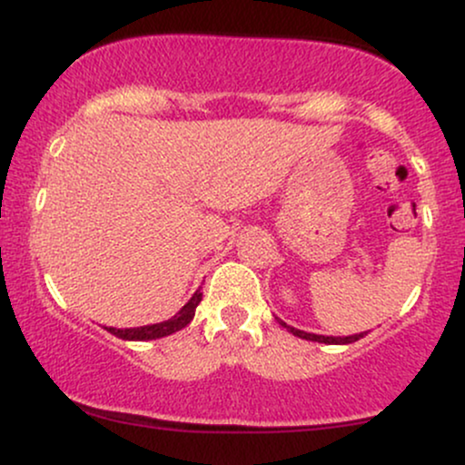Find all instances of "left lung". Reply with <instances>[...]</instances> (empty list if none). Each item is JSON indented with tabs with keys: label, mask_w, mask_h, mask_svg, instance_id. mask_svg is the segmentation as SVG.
I'll list each match as a JSON object with an SVG mask.
<instances>
[{
	"label": "left lung",
	"mask_w": 465,
	"mask_h": 465,
	"mask_svg": "<svg viewBox=\"0 0 465 465\" xmlns=\"http://www.w3.org/2000/svg\"><path fill=\"white\" fill-rule=\"evenodd\" d=\"M280 325H284L291 334L300 336V339H306V341H317V343H325V345H348V343H354V341H359L365 336L367 332H361V334H351V336H323V334H312V332H303V330H297L292 328V325H286L282 319H277Z\"/></svg>",
	"instance_id": "left-lung-1"
}]
</instances>
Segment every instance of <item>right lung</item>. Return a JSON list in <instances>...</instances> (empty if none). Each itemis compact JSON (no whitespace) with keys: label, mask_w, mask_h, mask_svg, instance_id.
<instances>
[{"label":"right lung","mask_w":465,"mask_h":465,"mask_svg":"<svg viewBox=\"0 0 465 465\" xmlns=\"http://www.w3.org/2000/svg\"><path fill=\"white\" fill-rule=\"evenodd\" d=\"M203 300V292L196 291L194 295L190 297V302L185 303L181 311L170 317L168 322L162 323H153V325H142V328H106L111 334H115L117 339H124V341H153V339H162V336L174 334L179 332L181 328H185L192 319H194L196 306H199Z\"/></svg>","instance_id":"1"}]
</instances>
